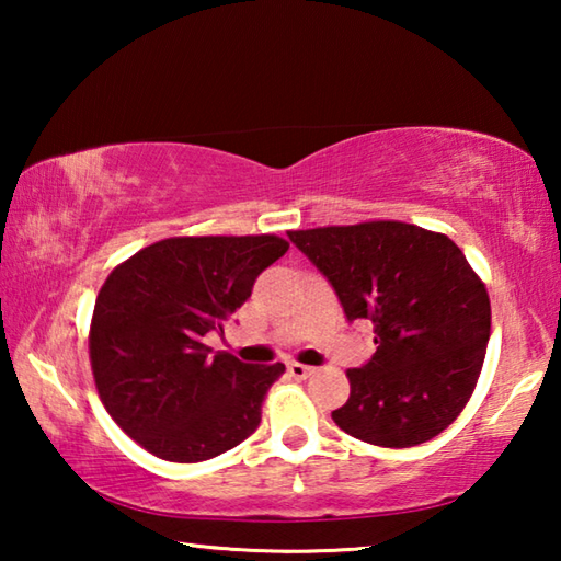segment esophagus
I'll list each match as a JSON object with an SVG mask.
<instances>
[{
  "label": "esophagus",
  "instance_id": "34e87169",
  "mask_svg": "<svg viewBox=\"0 0 561 561\" xmlns=\"http://www.w3.org/2000/svg\"><path fill=\"white\" fill-rule=\"evenodd\" d=\"M289 374L297 378V381H304V378H309L311 374H314V368L311 366H304V364H299V360H291L289 364Z\"/></svg>",
  "mask_w": 561,
  "mask_h": 561
}]
</instances>
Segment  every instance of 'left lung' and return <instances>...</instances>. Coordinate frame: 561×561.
Segmentation results:
<instances>
[{
  "label": "left lung",
  "instance_id": "obj_1",
  "mask_svg": "<svg viewBox=\"0 0 561 561\" xmlns=\"http://www.w3.org/2000/svg\"><path fill=\"white\" fill-rule=\"evenodd\" d=\"M289 240L331 282L348 321L374 324L376 354L348 368L351 396L331 417L381 448L440 435L478 386L490 339V297L448 234L398 220L291 230Z\"/></svg>",
  "mask_w": 561,
  "mask_h": 561
}]
</instances>
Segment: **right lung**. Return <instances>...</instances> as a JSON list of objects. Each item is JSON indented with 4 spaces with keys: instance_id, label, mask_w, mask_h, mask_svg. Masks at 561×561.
<instances>
[{
    "instance_id": "add662e5",
    "label": "right lung",
    "mask_w": 561,
    "mask_h": 561,
    "mask_svg": "<svg viewBox=\"0 0 561 561\" xmlns=\"http://www.w3.org/2000/svg\"><path fill=\"white\" fill-rule=\"evenodd\" d=\"M287 250L277 234L168 237L108 274L89 329L91 371L108 415L140 448L201 462L257 431L284 364L210 356L205 334L222 331Z\"/></svg>"
}]
</instances>
